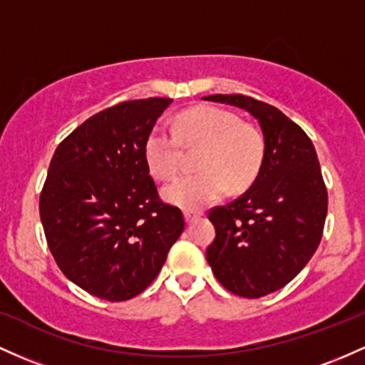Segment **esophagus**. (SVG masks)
<instances>
[{"label":"esophagus","mask_w":365,"mask_h":365,"mask_svg":"<svg viewBox=\"0 0 365 365\" xmlns=\"http://www.w3.org/2000/svg\"><path fill=\"white\" fill-rule=\"evenodd\" d=\"M183 216H185V222L187 223H192V222H194V220H197L199 216H201V213H195V211H185V213H183Z\"/></svg>","instance_id":"esophagus-1"}]
</instances>
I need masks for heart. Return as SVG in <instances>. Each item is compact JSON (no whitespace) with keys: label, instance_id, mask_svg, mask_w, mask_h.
<instances>
[{"label":"heart","instance_id":"heart-1","mask_svg":"<svg viewBox=\"0 0 365 365\" xmlns=\"http://www.w3.org/2000/svg\"><path fill=\"white\" fill-rule=\"evenodd\" d=\"M183 143L202 147L199 173L183 175L163 189L164 201L183 210H202L223 197L228 187L250 185L265 158V137L255 124L216 106L183 110L173 126L158 124L145 140V163L159 180L173 178L182 164Z\"/></svg>","mask_w":365,"mask_h":365}]
</instances>
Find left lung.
Masks as SVG:
<instances>
[{"label":"left lung","instance_id":"8db88e82","mask_svg":"<svg viewBox=\"0 0 365 365\" xmlns=\"http://www.w3.org/2000/svg\"><path fill=\"white\" fill-rule=\"evenodd\" d=\"M204 100L250 112L265 137L258 176L239 199L210 211L216 237L206 250L215 277L230 293L262 298L289 284L322 239L327 190L314 143L277 107L246 95Z\"/></svg>","mask_w":365,"mask_h":365}]
</instances>
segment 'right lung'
<instances>
[{"label": "right lung", "instance_id": "1", "mask_svg": "<svg viewBox=\"0 0 365 365\" xmlns=\"http://www.w3.org/2000/svg\"><path fill=\"white\" fill-rule=\"evenodd\" d=\"M171 98L121 102L60 142L39 195L46 242L67 279L126 302L147 289L185 222L159 199L145 140Z\"/></svg>", "mask_w": 365, "mask_h": 365}]
</instances>
